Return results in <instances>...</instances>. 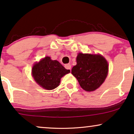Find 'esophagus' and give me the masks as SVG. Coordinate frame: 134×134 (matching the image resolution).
<instances>
[{"instance_id":"34e87169","label":"esophagus","mask_w":134,"mask_h":134,"mask_svg":"<svg viewBox=\"0 0 134 134\" xmlns=\"http://www.w3.org/2000/svg\"><path fill=\"white\" fill-rule=\"evenodd\" d=\"M65 68L67 69H69V70H71V65L70 64H66V65H65Z\"/></svg>"}]
</instances>
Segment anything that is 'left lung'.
Returning <instances> with one entry per match:
<instances>
[{
  "label": "left lung",
  "mask_w": 134,
  "mask_h": 134,
  "mask_svg": "<svg viewBox=\"0 0 134 134\" xmlns=\"http://www.w3.org/2000/svg\"><path fill=\"white\" fill-rule=\"evenodd\" d=\"M76 62L77 65L72 67L71 73L84 90L94 91L105 81L109 65L101 55L79 53Z\"/></svg>",
  "instance_id": "1"
}]
</instances>
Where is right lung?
<instances>
[{
  "mask_svg": "<svg viewBox=\"0 0 134 134\" xmlns=\"http://www.w3.org/2000/svg\"><path fill=\"white\" fill-rule=\"evenodd\" d=\"M69 72V69H65L57 60H51L50 57H46L38 63H35L32 70L35 82L47 90L57 87L62 77Z\"/></svg>",
  "mask_w": 134,
  "mask_h": 134,
  "instance_id": "obj_1",
  "label": "right lung"
}]
</instances>
